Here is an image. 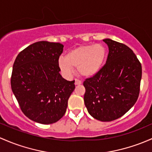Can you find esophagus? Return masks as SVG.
Returning a JSON list of instances; mask_svg holds the SVG:
<instances>
[{
  "instance_id": "1",
  "label": "esophagus",
  "mask_w": 152,
  "mask_h": 152,
  "mask_svg": "<svg viewBox=\"0 0 152 152\" xmlns=\"http://www.w3.org/2000/svg\"><path fill=\"white\" fill-rule=\"evenodd\" d=\"M81 84V81L79 79H75V85H80Z\"/></svg>"
}]
</instances>
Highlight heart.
Segmentation results:
<instances>
[{
  "instance_id": "b5f03b06",
  "label": "heart",
  "mask_w": 152,
  "mask_h": 152,
  "mask_svg": "<svg viewBox=\"0 0 152 152\" xmlns=\"http://www.w3.org/2000/svg\"><path fill=\"white\" fill-rule=\"evenodd\" d=\"M106 57V49L102 44H87L78 47L68 52L65 57L58 60V67L63 76L71 77L73 67L83 77L96 76L103 68Z\"/></svg>"
}]
</instances>
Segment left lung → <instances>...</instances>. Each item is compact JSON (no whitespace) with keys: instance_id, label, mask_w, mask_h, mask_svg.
<instances>
[{"instance_id":"obj_1","label":"left lung","mask_w":152,"mask_h":152,"mask_svg":"<svg viewBox=\"0 0 152 152\" xmlns=\"http://www.w3.org/2000/svg\"><path fill=\"white\" fill-rule=\"evenodd\" d=\"M108 55L100 71L84 82L85 106L93 118L111 122L135 105L140 92L141 64L127 46L109 38Z\"/></svg>"}]
</instances>
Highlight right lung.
<instances>
[{
    "label": "right lung",
    "mask_w": 152,
    "mask_h": 152,
    "mask_svg": "<svg viewBox=\"0 0 152 152\" xmlns=\"http://www.w3.org/2000/svg\"><path fill=\"white\" fill-rule=\"evenodd\" d=\"M64 46L38 41L19 53L13 65L12 92L24 114L40 124H52L64 116L75 81L62 77L58 60Z\"/></svg>",
    "instance_id": "obj_1"
}]
</instances>
